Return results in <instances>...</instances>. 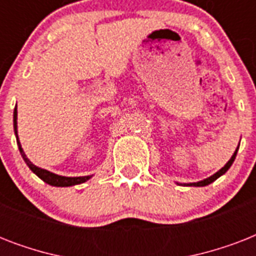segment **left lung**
<instances>
[{"mask_svg": "<svg viewBox=\"0 0 256 256\" xmlns=\"http://www.w3.org/2000/svg\"><path fill=\"white\" fill-rule=\"evenodd\" d=\"M238 148H239V144L238 148H236V150L234 152V154H232V156L230 158V160L227 162L224 166H223L222 168L219 171H216L214 175H211V176H208V178L203 179V180H199V182H194V183H183V186H195V187H203V186H207V184H210V183H212L214 180H216V179L220 176V175H223L224 172H226L228 168H231V164H232V162L235 160V156H236V152H238ZM178 184H182V183H178Z\"/></svg>", "mask_w": 256, "mask_h": 256, "instance_id": "left-lung-1", "label": "left lung"}]
</instances>
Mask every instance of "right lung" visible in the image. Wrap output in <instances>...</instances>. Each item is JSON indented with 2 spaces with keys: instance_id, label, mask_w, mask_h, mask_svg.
Here are the masks:
<instances>
[{
  "instance_id": "add662e5",
  "label": "right lung",
  "mask_w": 256,
  "mask_h": 256,
  "mask_svg": "<svg viewBox=\"0 0 256 256\" xmlns=\"http://www.w3.org/2000/svg\"><path fill=\"white\" fill-rule=\"evenodd\" d=\"M13 126H14V134H16V138H17L18 148H20V152H21V156L22 158H24V160H25V164L29 166L30 170L33 171L38 178H41L45 183H48V184H50V186H56V187H69V186H76V184H81V183L86 182V180H88V179L92 178V175H86V176H62V175H57V174H54V172H50V171L45 170V168H37V166L32 164V162L29 160V158L26 156V154L24 152V148H21L20 140H18L17 106H16V108H14Z\"/></svg>"
}]
</instances>
